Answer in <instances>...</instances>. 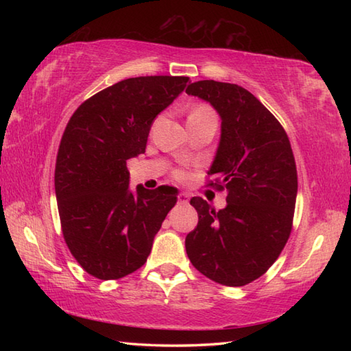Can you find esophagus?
I'll list each match as a JSON object with an SVG mask.
<instances>
[{
    "label": "esophagus",
    "instance_id": "34e87169",
    "mask_svg": "<svg viewBox=\"0 0 351 351\" xmlns=\"http://www.w3.org/2000/svg\"><path fill=\"white\" fill-rule=\"evenodd\" d=\"M189 200H190V197H189L187 193H180V195H178V202H180V204L189 205Z\"/></svg>",
    "mask_w": 351,
    "mask_h": 351
}]
</instances>
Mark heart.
<instances>
[{
	"instance_id": "obj_1",
	"label": "heart",
	"mask_w": 351,
	"mask_h": 351,
	"mask_svg": "<svg viewBox=\"0 0 351 351\" xmlns=\"http://www.w3.org/2000/svg\"><path fill=\"white\" fill-rule=\"evenodd\" d=\"M206 119H215L214 110L208 106V104H196L191 108L187 122H197V121H206ZM181 175V173H178Z\"/></svg>"
}]
</instances>
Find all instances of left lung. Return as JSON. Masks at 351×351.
I'll return each mask as SVG.
<instances>
[{"label": "left lung", "instance_id": "8db88e82", "mask_svg": "<svg viewBox=\"0 0 351 351\" xmlns=\"http://www.w3.org/2000/svg\"><path fill=\"white\" fill-rule=\"evenodd\" d=\"M189 95L217 110L221 137L206 185L226 191L215 211L193 197L199 221L185 250L208 279L243 287L261 278L279 258L293 229L297 169L283 126L249 90L214 80L196 81Z\"/></svg>", "mask_w": 351, "mask_h": 351}]
</instances>
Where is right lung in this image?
<instances>
[{
    "label": "right lung",
    "instance_id": "right-lung-1",
    "mask_svg": "<svg viewBox=\"0 0 351 351\" xmlns=\"http://www.w3.org/2000/svg\"><path fill=\"white\" fill-rule=\"evenodd\" d=\"M189 77H137L84 101L69 119L56 161L64 241L93 278L121 279L146 263L154 237L176 204V189L130 190L126 161L145 154L154 119Z\"/></svg>",
    "mask_w": 351,
    "mask_h": 351
}]
</instances>
